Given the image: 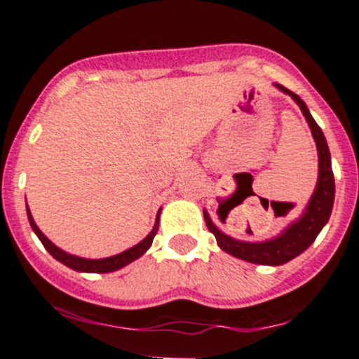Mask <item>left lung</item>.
<instances>
[{
	"instance_id": "obj_1",
	"label": "left lung",
	"mask_w": 359,
	"mask_h": 359,
	"mask_svg": "<svg viewBox=\"0 0 359 359\" xmlns=\"http://www.w3.org/2000/svg\"><path fill=\"white\" fill-rule=\"evenodd\" d=\"M274 86L280 92L292 97L294 102L299 106L301 113L304 115L308 127L311 130V136L316 140L317 154H319V177H317V186L313 189V195L308 200L303 214L296 221H292L283 232L273 237V239L250 243V241L233 239V237L221 232L212 223L209 212L203 209L205 225L214 233V237H216L217 246L223 251H226L229 255L236 257V259L246 260V262L251 264H260V266H281V264H287L289 260L301 255L316 241L320 230L324 229V225H326L331 216L334 202V177L333 170H331V154L326 138H324L323 129L317 126L313 116L308 111L306 104L301 100L299 95L287 90L285 86L278 85V83H274Z\"/></svg>"
}]
</instances>
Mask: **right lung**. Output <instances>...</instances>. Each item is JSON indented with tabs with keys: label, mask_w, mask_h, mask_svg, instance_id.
Wrapping results in <instances>:
<instances>
[{
	"label": "right lung",
	"mask_w": 359,
	"mask_h": 359,
	"mask_svg": "<svg viewBox=\"0 0 359 359\" xmlns=\"http://www.w3.org/2000/svg\"><path fill=\"white\" fill-rule=\"evenodd\" d=\"M26 212H28L29 225H32L33 232L36 233V237L40 239V243L43 244V248H46V250H48L49 253H51V255L58 260V262H62L63 266L70 267V269H74V271H79V273H113V271L122 269V267H126L127 264H130V262H134L136 259H140V257H142L150 246H152V241H154V237H156L157 229H159V216H161V210H159L156 216L154 229L150 230L149 236H147L143 241H140L138 244H134V246L129 248V250L122 251V253H118V255L106 257V259H83V257H78V255H70V253L63 251L62 248H58L56 244H53L48 237L43 236L42 230L36 226V223L33 221V216H32V212H29L28 207H26Z\"/></svg>",
	"instance_id": "add662e5"
}]
</instances>
